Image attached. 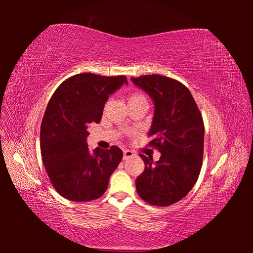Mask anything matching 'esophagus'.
<instances>
[{
	"mask_svg": "<svg viewBox=\"0 0 253 253\" xmlns=\"http://www.w3.org/2000/svg\"><path fill=\"white\" fill-rule=\"evenodd\" d=\"M136 153L133 151H130V150H124V160H127L129 158L135 157Z\"/></svg>",
	"mask_w": 253,
	"mask_h": 253,
	"instance_id": "34e87169",
	"label": "esophagus"
}]
</instances>
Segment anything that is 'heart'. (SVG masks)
<instances>
[{
	"mask_svg": "<svg viewBox=\"0 0 253 253\" xmlns=\"http://www.w3.org/2000/svg\"><path fill=\"white\" fill-rule=\"evenodd\" d=\"M128 103H133V102H139V101H147L146 96H144L140 92H131L127 96Z\"/></svg>",
	"mask_w": 253,
	"mask_h": 253,
	"instance_id": "obj_1",
	"label": "heart"
}]
</instances>
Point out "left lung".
<instances>
[{
    "instance_id": "obj_1",
    "label": "left lung",
    "mask_w": 253,
    "mask_h": 253,
    "mask_svg": "<svg viewBox=\"0 0 253 253\" xmlns=\"http://www.w3.org/2000/svg\"><path fill=\"white\" fill-rule=\"evenodd\" d=\"M131 80L154 101L149 146L161 152L155 164L150 157L139 154L146 166L136 179V189L147 203L169 207L187 196L200 174L203 118L189 89L178 80L158 74Z\"/></svg>"
}]
</instances>
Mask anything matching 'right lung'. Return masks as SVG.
<instances>
[{"instance_id": "add662e5", "label": "right lung", "mask_w": 253, "mask_h": 253, "mask_svg": "<svg viewBox=\"0 0 253 253\" xmlns=\"http://www.w3.org/2000/svg\"><path fill=\"white\" fill-rule=\"evenodd\" d=\"M126 76L83 73L58 85L46 106L41 124L40 147L44 168L54 189L77 202L103 196L109 179L123 159L116 146L89 152L88 126L100 123L109 95Z\"/></svg>"}]
</instances>
